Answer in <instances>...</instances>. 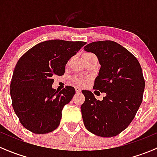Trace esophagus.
<instances>
[{
	"mask_svg": "<svg viewBox=\"0 0 157 157\" xmlns=\"http://www.w3.org/2000/svg\"><path fill=\"white\" fill-rule=\"evenodd\" d=\"M75 91H76V93H81V91H82L81 88H79L78 87H75Z\"/></svg>",
	"mask_w": 157,
	"mask_h": 157,
	"instance_id": "esophagus-1",
	"label": "esophagus"
}]
</instances>
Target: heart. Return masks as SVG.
Instances as JSON below:
<instances>
[{"label":"heart","mask_w":157,"mask_h":157,"mask_svg":"<svg viewBox=\"0 0 157 157\" xmlns=\"http://www.w3.org/2000/svg\"><path fill=\"white\" fill-rule=\"evenodd\" d=\"M75 82L78 85H85L87 83V79L83 77H77L75 78Z\"/></svg>","instance_id":"obj_1"}]
</instances>
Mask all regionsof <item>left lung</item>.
<instances>
[{
  "mask_svg": "<svg viewBox=\"0 0 157 157\" xmlns=\"http://www.w3.org/2000/svg\"><path fill=\"white\" fill-rule=\"evenodd\" d=\"M84 50L96 55L101 65L93 88L106 94L99 101L91 91L82 90L84 125L98 136H116L128 126L141 104L145 87L141 67L134 55L114 41H94Z\"/></svg>",
  "mask_w": 157,
  "mask_h": 157,
  "instance_id": "1",
  "label": "left lung"
}]
</instances>
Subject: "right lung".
Returning <instances> with one entry per match:
<instances>
[{
	"mask_svg": "<svg viewBox=\"0 0 157 157\" xmlns=\"http://www.w3.org/2000/svg\"><path fill=\"white\" fill-rule=\"evenodd\" d=\"M84 41L50 40L29 50L19 59L11 80L12 104L21 124L35 134H47L60 123L62 110L75 93L73 87L52 88L53 76L65 72L68 60Z\"/></svg>",
	"mask_w": 157,
	"mask_h": 157,
	"instance_id": "add662e5",
	"label": "right lung"
}]
</instances>
